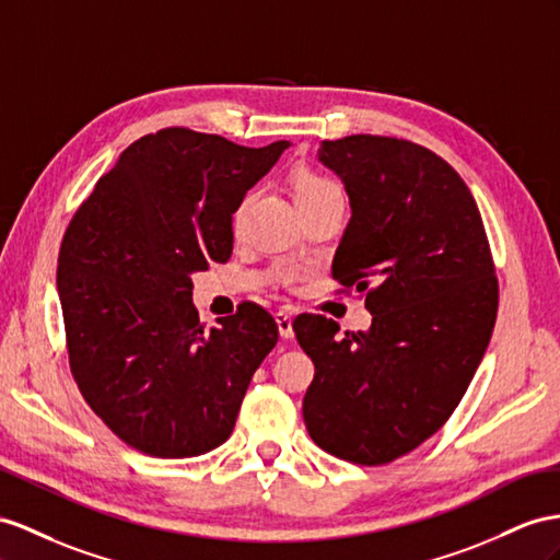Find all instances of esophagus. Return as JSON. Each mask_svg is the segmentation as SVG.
Listing matches in <instances>:
<instances>
[{"instance_id": "1", "label": "esophagus", "mask_w": 560, "mask_h": 560, "mask_svg": "<svg viewBox=\"0 0 560 560\" xmlns=\"http://www.w3.org/2000/svg\"><path fill=\"white\" fill-rule=\"evenodd\" d=\"M275 319H277V326H279V336L281 338H293V317H291V312L281 310V312L275 314Z\"/></svg>"}]
</instances>
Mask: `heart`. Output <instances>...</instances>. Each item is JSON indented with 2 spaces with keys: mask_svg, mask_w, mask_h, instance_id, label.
Returning <instances> with one entry per match:
<instances>
[{
  "mask_svg": "<svg viewBox=\"0 0 560 560\" xmlns=\"http://www.w3.org/2000/svg\"><path fill=\"white\" fill-rule=\"evenodd\" d=\"M328 194H340L338 186L326 179L317 172H300L295 177V200H310V198H319V196H328Z\"/></svg>",
  "mask_w": 560,
  "mask_h": 560,
  "instance_id": "b5f03b06",
  "label": "heart"
}]
</instances>
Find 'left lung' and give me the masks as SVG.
<instances>
[{"label":"left lung","mask_w":560,"mask_h":560,"mask_svg":"<svg viewBox=\"0 0 560 560\" xmlns=\"http://www.w3.org/2000/svg\"><path fill=\"white\" fill-rule=\"evenodd\" d=\"M319 163L352 210L334 279L374 319L346 338L322 314L293 322L314 362L303 417L324 452L381 466L438 433L476 376L499 303L490 243L464 179L419 143L352 135L322 141Z\"/></svg>","instance_id":"1"}]
</instances>
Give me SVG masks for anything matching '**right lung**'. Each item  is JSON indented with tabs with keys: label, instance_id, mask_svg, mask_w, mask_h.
<instances>
[{
	"label": "right lung",
	"instance_id": "add662e5",
	"mask_svg": "<svg viewBox=\"0 0 560 560\" xmlns=\"http://www.w3.org/2000/svg\"><path fill=\"white\" fill-rule=\"evenodd\" d=\"M289 147L167 127L130 143L70 220L56 275L70 371L130 447L186 458L232 435L279 328L243 303L208 331L191 275L229 260L232 214Z\"/></svg>",
	"mask_w": 560,
	"mask_h": 560
}]
</instances>
